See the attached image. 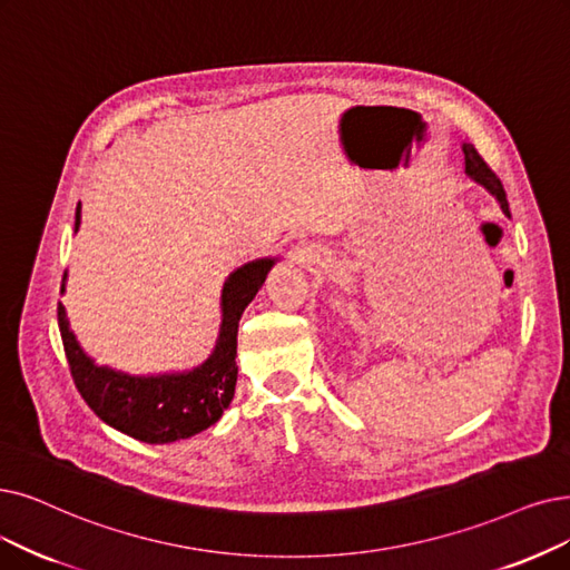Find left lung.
Returning a JSON list of instances; mask_svg holds the SVG:
<instances>
[{
    "mask_svg": "<svg viewBox=\"0 0 570 570\" xmlns=\"http://www.w3.org/2000/svg\"><path fill=\"white\" fill-rule=\"evenodd\" d=\"M463 154H465V173L474 179L480 181V185H484L500 203V208H503V213L510 217V208H508V196H505V189H503V181L498 179V175L489 168V164L484 161V158L480 156V151H476L472 145H463Z\"/></svg>",
    "mask_w": 570,
    "mask_h": 570,
    "instance_id": "8db88e82",
    "label": "left lung"
}]
</instances>
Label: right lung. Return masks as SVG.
I'll return each mask as SVG.
<instances>
[{
	"mask_svg": "<svg viewBox=\"0 0 570 570\" xmlns=\"http://www.w3.org/2000/svg\"><path fill=\"white\" fill-rule=\"evenodd\" d=\"M75 229H79V208ZM273 259H257L234 271L222 289V330L213 355L187 374L128 376L98 367L70 330L58 304V327L77 391L111 428L147 444L187 440L219 421L236 391V334L245 306L255 299ZM65 289V276L60 292Z\"/></svg>",
	"mask_w": 570,
	"mask_h": 570,
	"instance_id": "1",
	"label": "right lung"
}]
</instances>
